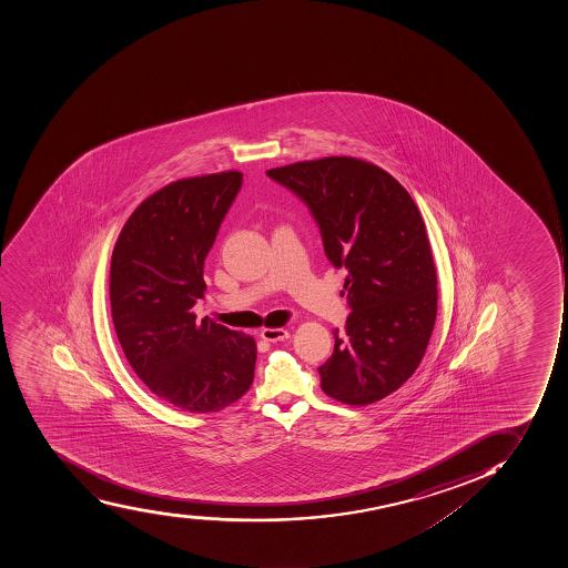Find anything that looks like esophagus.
Listing matches in <instances>:
<instances>
[{"label":"esophagus","instance_id":"obj_1","mask_svg":"<svg viewBox=\"0 0 568 568\" xmlns=\"http://www.w3.org/2000/svg\"><path fill=\"white\" fill-rule=\"evenodd\" d=\"M261 337L267 343H276V341H286L290 333L284 327H264L261 332Z\"/></svg>","mask_w":568,"mask_h":568}]
</instances>
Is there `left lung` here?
<instances>
[{"label": "left lung", "mask_w": 568, "mask_h": 568, "mask_svg": "<svg viewBox=\"0 0 568 568\" xmlns=\"http://www.w3.org/2000/svg\"><path fill=\"white\" fill-rule=\"evenodd\" d=\"M266 174L307 205L327 261L348 271L352 313L318 366L324 394L352 406L384 399L414 375L437 315V273L417 205L392 174L352 156Z\"/></svg>", "instance_id": "8db88e82"}]
</instances>
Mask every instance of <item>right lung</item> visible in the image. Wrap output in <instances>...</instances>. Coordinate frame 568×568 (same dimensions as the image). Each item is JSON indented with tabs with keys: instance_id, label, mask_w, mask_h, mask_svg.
Segmentation results:
<instances>
[{
	"instance_id": "1",
	"label": "right lung",
	"mask_w": 568,
	"mask_h": 568,
	"mask_svg": "<svg viewBox=\"0 0 568 568\" xmlns=\"http://www.w3.org/2000/svg\"><path fill=\"white\" fill-rule=\"evenodd\" d=\"M242 187V173L179 180L143 200L111 258L118 341L153 394L191 414L230 406L255 377V338L202 318L204 261Z\"/></svg>"
}]
</instances>
